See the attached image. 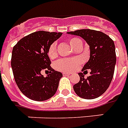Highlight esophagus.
I'll return each instance as SVG.
<instances>
[{
	"label": "esophagus",
	"mask_w": 128,
	"mask_h": 128,
	"mask_svg": "<svg viewBox=\"0 0 128 128\" xmlns=\"http://www.w3.org/2000/svg\"><path fill=\"white\" fill-rule=\"evenodd\" d=\"M70 74H69V73H68V72H63L62 73V75L64 76H69Z\"/></svg>",
	"instance_id": "obj_1"
}]
</instances>
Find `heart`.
<instances>
[{"label": "heart", "instance_id": "1", "mask_svg": "<svg viewBox=\"0 0 128 128\" xmlns=\"http://www.w3.org/2000/svg\"><path fill=\"white\" fill-rule=\"evenodd\" d=\"M81 40L76 38H72L69 40V42L72 48H75L77 45L80 42ZM48 56L50 58H54L56 56V42H52L48 50ZM81 59L79 58H62L58 60L55 63V68L57 70L61 72H72L75 70L76 69L78 68V66L81 62Z\"/></svg>", "mask_w": 128, "mask_h": 128}]
</instances>
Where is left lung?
Instances as JSON below:
<instances>
[{"label": "left lung", "mask_w": 128, "mask_h": 128, "mask_svg": "<svg viewBox=\"0 0 128 128\" xmlns=\"http://www.w3.org/2000/svg\"><path fill=\"white\" fill-rule=\"evenodd\" d=\"M68 34L81 37L90 50L89 60L82 69V72L90 70V76L85 78L82 72L78 73L80 80L73 86L74 92L85 99L99 97L109 88L113 78L116 61L114 42L106 34L93 30H79Z\"/></svg>", "instance_id": "left-lung-1"}]
</instances>
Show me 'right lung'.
Returning <instances> with one entry per match:
<instances>
[{"label": "right lung", "instance_id": "1", "mask_svg": "<svg viewBox=\"0 0 128 128\" xmlns=\"http://www.w3.org/2000/svg\"><path fill=\"white\" fill-rule=\"evenodd\" d=\"M61 35L38 31L22 38L13 48L11 66L14 79L21 92L32 100H46L56 92L62 74L50 67L48 50ZM42 70L51 74L44 77L40 73Z\"/></svg>", "mask_w": 128, "mask_h": 128}]
</instances>
